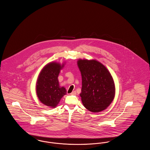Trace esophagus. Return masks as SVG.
<instances>
[{"mask_svg": "<svg viewBox=\"0 0 150 150\" xmlns=\"http://www.w3.org/2000/svg\"><path fill=\"white\" fill-rule=\"evenodd\" d=\"M70 94L71 95H75V94H76V91H73L72 92L70 93Z\"/></svg>", "mask_w": 150, "mask_h": 150, "instance_id": "1", "label": "esophagus"}]
</instances>
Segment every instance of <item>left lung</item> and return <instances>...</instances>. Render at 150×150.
<instances>
[{"label":"left lung","instance_id":"1","mask_svg":"<svg viewBox=\"0 0 150 150\" xmlns=\"http://www.w3.org/2000/svg\"><path fill=\"white\" fill-rule=\"evenodd\" d=\"M78 65L82 78L80 96L84 106L92 112L105 110L114 100L115 93L111 74L96 60L79 59Z\"/></svg>","mask_w":150,"mask_h":150}]
</instances>
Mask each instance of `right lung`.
<instances>
[{"label": "right lung", "instance_id": "1", "mask_svg": "<svg viewBox=\"0 0 150 150\" xmlns=\"http://www.w3.org/2000/svg\"><path fill=\"white\" fill-rule=\"evenodd\" d=\"M63 65L50 62L40 72L36 82V94L40 101L49 107H56L62 97L66 94L64 87H60L58 76Z\"/></svg>", "mask_w": 150, "mask_h": 150}]
</instances>
